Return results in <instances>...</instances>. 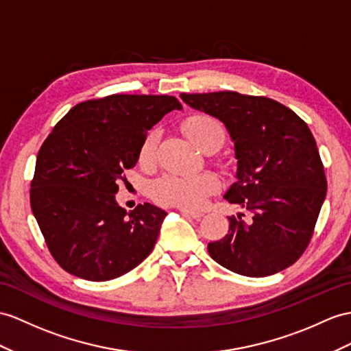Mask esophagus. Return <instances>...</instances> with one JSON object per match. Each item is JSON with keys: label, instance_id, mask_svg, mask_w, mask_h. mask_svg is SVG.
<instances>
[{"label": "esophagus", "instance_id": "obj_1", "mask_svg": "<svg viewBox=\"0 0 351 351\" xmlns=\"http://www.w3.org/2000/svg\"><path fill=\"white\" fill-rule=\"evenodd\" d=\"M180 213L183 216H186V217H192V219H195V220H199L204 215L202 213H198V211H191V210H184V208H182L180 210Z\"/></svg>", "mask_w": 351, "mask_h": 351}]
</instances>
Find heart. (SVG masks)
I'll use <instances>...</instances> for the list:
<instances>
[{"label":"heart","mask_w":351,"mask_h":351,"mask_svg":"<svg viewBox=\"0 0 351 351\" xmlns=\"http://www.w3.org/2000/svg\"><path fill=\"white\" fill-rule=\"evenodd\" d=\"M187 136L204 149L211 141L221 144L225 138V128L216 117L208 114L192 116L184 123ZM159 134L150 131L141 143L140 162L144 165L152 164L156 156ZM219 186L217 177L210 171H201L193 174H165L152 184V196L159 204L174 205L184 210L201 208L211 193Z\"/></svg>","instance_id":"heart-1"}]
</instances>
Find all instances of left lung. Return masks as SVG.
<instances>
[{"instance_id": "left-lung-1", "label": "left lung", "mask_w": 351, "mask_h": 351, "mask_svg": "<svg viewBox=\"0 0 351 351\" xmlns=\"http://www.w3.org/2000/svg\"><path fill=\"white\" fill-rule=\"evenodd\" d=\"M195 110L223 122L234 141L237 182L225 199L249 211L229 219L226 237L208 244L221 267L267 277L293 265L310 244L328 182L314 136L295 111L238 92L182 93Z\"/></svg>"}]
</instances>
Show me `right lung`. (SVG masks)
I'll return each mask as SVG.
<instances>
[{
  "label": "right lung",
  "instance_id": "right-lung-1",
  "mask_svg": "<svg viewBox=\"0 0 351 351\" xmlns=\"http://www.w3.org/2000/svg\"><path fill=\"white\" fill-rule=\"evenodd\" d=\"M176 97L108 95L74 106L38 150L31 208L59 267L89 281L130 272L147 258L167 213L144 202L131 211L116 193Z\"/></svg>",
  "mask_w": 351,
  "mask_h": 351
}]
</instances>
